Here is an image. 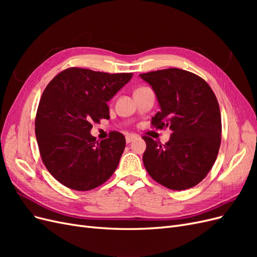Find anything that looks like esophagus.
Masks as SVG:
<instances>
[{
	"instance_id": "34e87169",
	"label": "esophagus",
	"mask_w": 257,
	"mask_h": 257,
	"mask_svg": "<svg viewBox=\"0 0 257 257\" xmlns=\"http://www.w3.org/2000/svg\"><path fill=\"white\" fill-rule=\"evenodd\" d=\"M136 138H137L136 135H134V134H128V135H126V137H125V141H126L127 144H130V143L133 142L134 139H136Z\"/></svg>"
}]
</instances>
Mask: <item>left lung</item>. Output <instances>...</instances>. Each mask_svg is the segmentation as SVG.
<instances>
[{"instance_id":"1","label":"left lung","mask_w":257,"mask_h":257,"mask_svg":"<svg viewBox=\"0 0 257 257\" xmlns=\"http://www.w3.org/2000/svg\"><path fill=\"white\" fill-rule=\"evenodd\" d=\"M139 76L151 85L160 105L151 123L172 131L165 145L144 137L147 172L170 190L193 188L212 168L220 149L221 112L214 93L204 79L180 68Z\"/></svg>"}]
</instances>
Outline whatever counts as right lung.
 Wrapping results in <instances>:
<instances>
[{"label": "right lung", "instance_id": "right-lung-1", "mask_svg": "<svg viewBox=\"0 0 257 257\" xmlns=\"http://www.w3.org/2000/svg\"><path fill=\"white\" fill-rule=\"evenodd\" d=\"M133 74H108L72 67L57 75L43 92L35 120L36 141L48 172L69 189L89 191L118 167L125 138L118 132L96 142L92 123L109 119L107 102Z\"/></svg>", "mask_w": 257, "mask_h": 257}]
</instances>
